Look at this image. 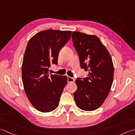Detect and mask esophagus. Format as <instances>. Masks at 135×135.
Masks as SVG:
<instances>
[{"instance_id":"esophagus-1","label":"esophagus","mask_w":135,"mask_h":135,"mask_svg":"<svg viewBox=\"0 0 135 135\" xmlns=\"http://www.w3.org/2000/svg\"><path fill=\"white\" fill-rule=\"evenodd\" d=\"M67 78L68 83H73V82H75V79L73 78H71L70 76H68Z\"/></svg>"}]
</instances>
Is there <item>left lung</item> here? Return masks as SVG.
Instances as JSON below:
<instances>
[{
    "mask_svg": "<svg viewBox=\"0 0 135 135\" xmlns=\"http://www.w3.org/2000/svg\"><path fill=\"white\" fill-rule=\"evenodd\" d=\"M71 37L80 67L89 71L87 78L76 80L78 89L73 93L74 98L79 108L94 111L109 94L113 81V63L109 52L96 35L74 31Z\"/></svg>",
    "mask_w": 135,
    "mask_h": 135,
    "instance_id": "8db88e82",
    "label": "left lung"
}]
</instances>
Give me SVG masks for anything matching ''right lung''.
I'll list each match as a JSON object with an SVG mask.
<instances>
[{
    "instance_id": "right-lung-1",
    "label": "right lung",
    "mask_w": 135,
    "mask_h": 135,
    "mask_svg": "<svg viewBox=\"0 0 135 135\" xmlns=\"http://www.w3.org/2000/svg\"><path fill=\"white\" fill-rule=\"evenodd\" d=\"M71 34V31L46 30L38 32L27 44L22 64V80L30 102L40 112L52 111L59 105L68 78L50 75L49 69L51 65L57 64L59 51Z\"/></svg>"
}]
</instances>
